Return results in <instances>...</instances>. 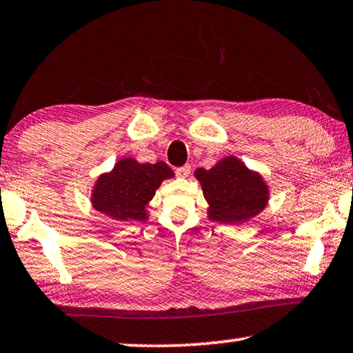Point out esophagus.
<instances>
[{
  "mask_svg": "<svg viewBox=\"0 0 353 353\" xmlns=\"http://www.w3.org/2000/svg\"><path fill=\"white\" fill-rule=\"evenodd\" d=\"M190 172H192V166H190V165H183V166L177 168V170H176V174H177L179 177H187V176H190Z\"/></svg>",
  "mask_w": 353,
  "mask_h": 353,
  "instance_id": "esophagus-1",
  "label": "esophagus"
}]
</instances>
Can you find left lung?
Listing matches in <instances>:
<instances>
[{"mask_svg": "<svg viewBox=\"0 0 353 353\" xmlns=\"http://www.w3.org/2000/svg\"><path fill=\"white\" fill-rule=\"evenodd\" d=\"M194 177L201 183L212 222L239 225L249 222L268 206L270 187L260 172L249 170L238 157L228 155L210 170L198 168Z\"/></svg>", "mask_w": 353, "mask_h": 353, "instance_id": "left-lung-1", "label": "left lung"}]
</instances>
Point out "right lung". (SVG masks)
<instances>
[{
  "label": "right lung",
  "mask_w": 353,
  "mask_h": 353,
  "mask_svg": "<svg viewBox=\"0 0 353 353\" xmlns=\"http://www.w3.org/2000/svg\"><path fill=\"white\" fill-rule=\"evenodd\" d=\"M174 172L165 161L139 163L131 157L119 160L109 172H103L92 190V206L117 222L147 220V204L157 188Z\"/></svg>",
  "instance_id": "1"
}]
</instances>
